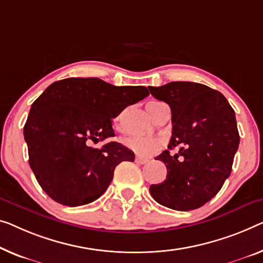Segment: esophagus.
Masks as SVG:
<instances>
[{"label": "esophagus", "mask_w": 263, "mask_h": 263, "mask_svg": "<svg viewBox=\"0 0 263 263\" xmlns=\"http://www.w3.org/2000/svg\"><path fill=\"white\" fill-rule=\"evenodd\" d=\"M136 162L138 163V164H145V163L148 162V158H144V157L137 156V157H136Z\"/></svg>", "instance_id": "34e87169"}]
</instances>
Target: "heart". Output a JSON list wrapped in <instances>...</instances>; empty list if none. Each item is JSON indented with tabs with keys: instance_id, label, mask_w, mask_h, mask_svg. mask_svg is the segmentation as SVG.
Listing matches in <instances>:
<instances>
[{
	"instance_id": "obj_1",
	"label": "heart",
	"mask_w": 263,
	"mask_h": 263,
	"mask_svg": "<svg viewBox=\"0 0 263 263\" xmlns=\"http://www.w3.org/2000/svg\"><path fill=\"white\" fill-rule=\"evenodd\" d=\"M160 104L159 101H150L147 104V108ZM125 146L136 152L137 155L148 157L155 155L156 152L162 150L164 146V139L160 137H145V136H131L124 140Z\"/></svg>"
}]
</instances>
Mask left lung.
Returning a JSON list of instances; mask_svg holds the SVG:
<instances>
[{"mask_svg": "<svg viewBox=\"0 0 263 263\" xmlns=\"http://www.w3.org/2000/svg\"><path fill=\"white\" fill-rule=\"evenodd\" d=\"M156 99L171 108L172 137L169 148L156 159L165 164L163 183L152 184L156 202L187 211L204 205L216 195L232 172L240 136L233 107L221 92L190 81H172L148 87Z\"/></svg>", "mask_w": 263, "mask_h": 263, "instance_id": "obj_1", "label": "left lung"}]
</instances>
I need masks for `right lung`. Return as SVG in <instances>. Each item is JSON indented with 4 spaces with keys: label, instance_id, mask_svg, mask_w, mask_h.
<instances>
[{
    "label": "right lung",
    "instance_id": "obj_1",
    "mask_svg": "<svg viewBox=\"0 0 263 263\" xmlns=\"http://www.w3.org/2000/svg\"><path fill=\"white\" fill-rule=\"evenodd\" d=\"M144 86H115L98 78H68L46 88L34 101L23 127L29 165L54 201L79 206L96 201L119 163L133 162L124 145L98 143L115 137L112 119L148 96Z\"/></svg>",
    "mask_w": 263,
    "mask_h": 263
}]
</instances>
